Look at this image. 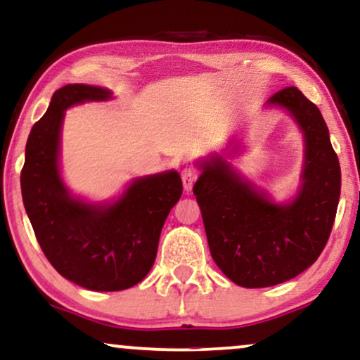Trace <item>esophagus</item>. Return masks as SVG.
<instances>
[{
  "label": "esophagus",
  "instance_id": "34e87169",
  "mask_svg": "<svg viewBox=\"0 0 360 360\" xmlns=\"http://www.w3.org/2000/svg\"><path fill=\"white\" fill-rule=\"evenodd\" d=\"M181 179H183V186L186 191H191L194 181L198 179V171L196 167L193 166H184L183 171H181Z\"/></svg>",
  "mask_w": 360,
  "mask_h": 360
}]
</instances>
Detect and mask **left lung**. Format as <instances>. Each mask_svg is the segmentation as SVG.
<instances>
[{
    "instance_id": "obj_1",
    "label": "left lung",
    "mask_w": 360,
    "mask_h": 360,
    "mask_svg": "<svg viewBox=\"0 0 360 360\" xmlns=\"http://www.w3.org/2000/svg\"><path fill=\"white\" fill-rule=\"evenodd\" d=\"M266 103L287 110L304 132L305 162L297 198L276 205L221 155L201 164L193 188L211 257L245 288L274 287L314 265L330 236L340 198L339 158L319 107L297 86L278 90Z\"/></svg>"
}]
</instances>
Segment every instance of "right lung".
<instances>
[{
  "instance_id": "add662e5",
  "label": "right lung",
  "mask_w": 360,
  "mask_h": 360,
  "mask_svg": "<svg viewBox=\"0 0 360 360\" xmlns=\"http://www.w3.org/2000/svg\"><path fill=\"white\" fill-rule=\"evenodd\" d=\"M110 95L82 84L56 90L30 132L21 169L23 205L43 253L60 275L95 292L131 288L149 274L164 221L183 194L181 176L167 171L132 181L112 205L70 196L58 169L65 110Z\"/></svg>"
}]
</instances>
